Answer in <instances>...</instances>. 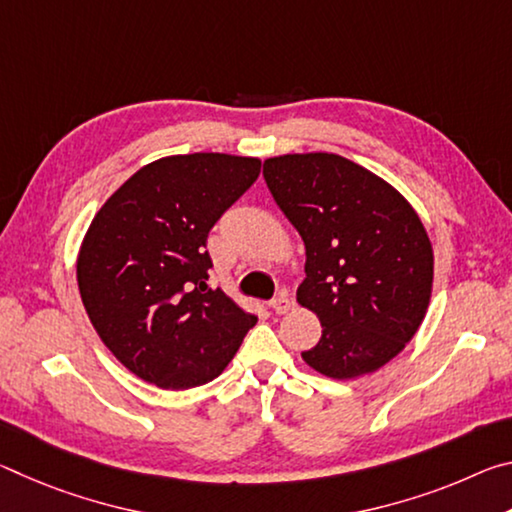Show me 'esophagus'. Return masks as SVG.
Segmentation results:
<instances>
[{"instance_id":"esophagus-1","label":"esophagus","mask_w":512,"mask_h":512,"mask_svg":"<svg viewBox=\"0 0 512 512\" xmlns=\"http://www.w3.org/2000/svg\"><path fill=\"white\" fill-rule=\"evenodd\" d=\"M271 309L275 311V314H287V311L291 309V298L287 296V293H280L275 300H271Z\"/></svg>"}]
</instances>
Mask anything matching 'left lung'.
<instances>
[{
  "mask_svg": "<svg viewBox=\"0 0 512 512\" xmlns=\"http://www.w3.org/2000/svg\"><path fill=\"white\" fill-rule=\"evenodd\" d=\"M264 180L305 241L298 302L323 325L302 359L332 379L386 366L429 307L433 250L420 216L386 180L334 153L268 158Z\"/></svg>",
  "mask_w": 512,
  "mask_h": 512,
  "instance_id": "1",
  "label": "left lung"
}]
</instances>
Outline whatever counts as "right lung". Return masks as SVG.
<instances>
[{
  "instance_id": "add662e5",
  "label": "right lung",
  "mask_w": 512,
  "mask_h": 512,
  "mask_svg": "<svg viewBox=\"0 0 512 512\" xmlns=\"http://www.w3.org/2000/svg\"><path fill=\"white\" fill-rule=\"evenodd\" d=\"M262 162L228 153L146 164L94 216L76 280L101 341L149 384L185 391L219 377L257 318L205 280L207 235Z\"/></svg>"
}]
</instances>
